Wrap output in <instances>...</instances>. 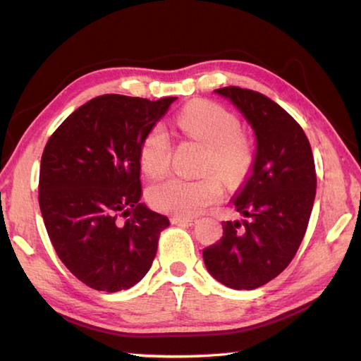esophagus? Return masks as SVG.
Masks as SVG:
<instances>
[{
    "label": "esophagus",
    "mask_w": 361,
    "mask_h": 361,
    "mask_svg": "<svg viewBox=\"0 0 361 361\" xmlns=\"http://www.w3.org/2000/svg\"><path fill=\"white\" fill-rule=\"evenodd\" d=\"M170 221L173 224H186V226H192L197 223V219L195 218H186V216H172L170 218Z\"/></svg>",
    "instance_id": "34e87169"
}]
</instances>
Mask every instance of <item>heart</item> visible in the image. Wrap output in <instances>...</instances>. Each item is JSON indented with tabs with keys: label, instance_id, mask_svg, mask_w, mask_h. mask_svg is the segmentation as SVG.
I'll list each match as a JSON object with an SVG mask.
<instances>
[{
	"label": "heart",
	"instance_id": "heart-1",
	"mask_svg": "<svg viewBox=\"0 0 361 361\" xmlns=\"http://www.w3.org/2000/svg\"><path fill=\"white\" fill-rule=\"evenodd\" d=\"M176 126L188 138L207 148L199 180L169 178L151 186L149 204L156 210L176 216H195L223 197L224 185L237 186L247 178L253 166V146L240 130L234 113L213 102H192L176 118ZM172 146L162 127H152L140 146V166L149 178H161L170 167ZM221 174L224 178L219 176Z\"/></svg>",
	"mask_w": 361,
	"mask_h": 361
}]
</instances>
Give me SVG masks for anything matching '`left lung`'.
<instances>
[{
  "label": "left lung",
  "instance_id": "1",
  "mask_svg": "<svg viewBox=\"0 0 361 361\" xmlns=\"http://www.w3.org/2000/svg\"><path fill=\"white\" fill-rule=\"evenodd\" d=\"M215 92L245 116L258 149L234 200L247 219L224 221L223 237L204 250V261L218 282L253 290L283 272L301 245L315 199V162L302 127L269 97L235 85Z\"/></svg>",
  "mask_w": 361,
  "mask_h": 361
}]
</instances>
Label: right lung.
<instances>
[{"label":"right lung","mask_w":361,"mask_h":361,"mask_svg":"<svg viewBox=\"0 0 361 361\" xmlns=\"http://www.w3.org/2000/svg\"><path fill=\"white\" fill-rule=\"evenodd\" d=\"M175 100L95 97L42 151L38 199L49 239L73 276L97 291L138 283L170 224L140 204V146Z\"/></svg>","instance_id":"right-lung-1"}]
</instances>
